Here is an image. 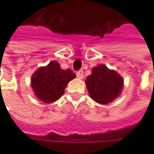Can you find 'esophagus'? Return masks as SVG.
Here are the masks:
<instances>
[{"label": "esophagus", "instance_id": "1", "mask_svg": "<svg viewBox=\"0 0 154 154\" xmlns=\"http://www.w3.org/2000/svg\"><path fill=\"white\" fill-rule=\"evenodd\" d=\"M76 75L79 79H83L84 77V74H83V70H79L77 73H76Z\"/></svg>", "mask_w": 154, "mask_h": 154}]
</instances>
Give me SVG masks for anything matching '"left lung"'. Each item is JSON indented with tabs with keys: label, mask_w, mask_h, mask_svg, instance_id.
<instances>
[{
	"label": "left lung",
	"mask_w": 154,
	"mask_h": 154,
	"mask_svg": "<svg viewBox=\"0 0 154 154\" xmlns=\"http://www.w3.org/2000/svg\"><path fill=\"white\" fill-rule=\"evenodd\" d=\"M86 85L90 97L101 104L112 102L121 94L123 79L115 70H110L103 64L92 68L87 76Z\"/></svg>",
	"instance_id": "1"
}]
</instances>
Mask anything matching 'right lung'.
<instances>
[{"label": "right lung", "instance_id": "add662e5", "mask_svg": "<svg viewBox=\"0 0 154 154\" xmlns=\"http://www.w3.org/2000/svg\"><path fill=\"white\" fill-rule=\"evenodd\" d=\"M76 77L71 69L63 70L56 61L39 68L32 76L36 97L45 103H53L62 97L68 83Z\"/></svg>", "mask_w": 154, "mask_h": 154}]
</instances>
